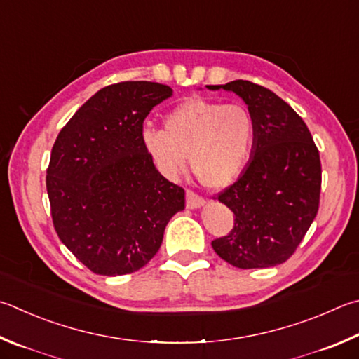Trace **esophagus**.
Returning <instances> with one entry per match:
<instances>
[{"label":"esophagus","instance_id":"34e87169","mask_svg":"<svg viewBox=\"0 0 359 359\" xmlns=\"http://www.w3.org/2000/svg\"><path fill=\"white\" fill-rule=\"evenodd\" d=\"M204 204H205V201L201 196H198L196 193H193L190 190L187 191V208H191L193 210V208H201Z\"/></svg>","mask_w":359,"mask_h":359}]
</instances>
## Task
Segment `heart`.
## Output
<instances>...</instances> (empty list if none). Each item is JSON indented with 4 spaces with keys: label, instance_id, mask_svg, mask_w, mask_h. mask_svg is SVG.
Listing matches in <instances>:
<instances>
[{
    "label": "heart",
    "instance_id": "b5f03b06",
    "mask_svg": "<svg viewBox=\"0 0 359 359\" xmlns=\"http://www.w3.org/2000/svg\"><path fill=\"white\" fill-rule=\"evenodd\" d=\"M256 122L242 105L188 99L165 116V130L144 127L141 144L166 177L188 168L210 190H224L250 161Z\"/></svg>",
    "mask_w": 359,
    "mask_h": 359
}]
</instances>
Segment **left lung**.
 <instances>
[{
    "label": "left lung",
    "mask_w": 359,
    "mask_h": 359,
    "mask_svg": "<svg viewBox=\"0 0 359 359\" xmlns=\"http://www.w3.org/2000/svg\"><path fill=\"white\" fill-rule=\"evenodd\" d=\"M237 94L256 122L250 161L218 201L236 215L215 252L237 269H269L287 260L314 221L322 187L320 155L292 107L270 89L236 80L205 86Z\"/></svg>",
    "instance_id": "8db88e82"
}]
</instances>
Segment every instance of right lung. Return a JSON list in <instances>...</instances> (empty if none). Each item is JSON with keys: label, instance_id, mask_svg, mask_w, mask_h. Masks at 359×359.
Returning <instances> with one entry per match:
<instances>
[{"label": "right lung", "instance_id": "1", "mask_svg": "<svg viewBox=\"0 0 359 359\" xmlns=\"http://www.w3.org/2000/svg\"><path fill=\"white\" fill-rule=\"evenodd\" d=\"M172 95L166 84L123 81L95 93L51 149L47 193L57 237L95 275L144 266L185 208L184 188L158 172L141 144L142 122Z\"/></svg>", "mask_w": 359, "mask_h": 359}]
</instances>
